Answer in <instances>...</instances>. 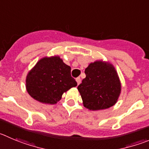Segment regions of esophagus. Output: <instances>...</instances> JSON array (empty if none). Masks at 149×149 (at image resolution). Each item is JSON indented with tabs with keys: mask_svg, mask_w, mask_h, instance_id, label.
<instances>
[{
	"mask_svg": "<svg viewBox=\"0 0 149 149\" xmlns=\"http://www.w3.org/2000/svg\"><path fill=\"white\" fill-rule=\"evenodd\" d=\"M76 82H77V84H78V85H79V84H80V83H81V79H80V78H76Z\"/></svg>",
	"mask_w": 149,
	"mask_h": 149,
	"instance_id": "34e87169",
	"label": "esophagus"
}]
</instances>
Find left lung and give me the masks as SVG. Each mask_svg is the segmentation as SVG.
Returning <instances> with one entry per match:
<instances>
[{
    "mask_svg": "<svg viewBox=\"0 0 149 149\" xmlns=\"http://www.w3.org/2000/svg\"><path fill=\"white\" fill-rule=\"evenodd\" d=\"M84 73L86 77L77 87L84 107L95 111L114 106L121 92V83L114 65L96 60L88 65Z\"/></svg>",
    "mask_w": 149,
    "mask_h": 149,
    "instance_id": "obj_1",
    "label": "left lung"
}]
</instances>
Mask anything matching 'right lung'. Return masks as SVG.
Returning <instances> with one entry per match:
<instances>
[{
  "mask_svg": "<svg viewBox=\"0 0 149 149\" xmlns=\"http://www.w3.org/2000/svg\"><path fill=\"white\" fill-rule=\"evenodd\" d=\"M70 70L59 56L42 58L26 76L28 93L42 104H56L64 93L77 86Z\"/></svg>",
  "mask_w": 149,
  "mask_h": 149,
  "instance_id": "right-lung-1",
  "label": "right lung"
}]
</instances>
